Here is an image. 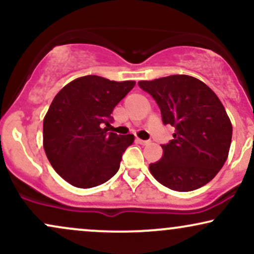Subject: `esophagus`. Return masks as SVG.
Listing matches in <instances>:
<instances>
[{
	"mask_svg": "<svg viewBox=\"0 0 254 254\" xmlns=\"http://www.w3.org/2000/svg\"><path fill=\"white\" fill-rule=\"evenodd\" d=\"M136 141L138 142L139 144H142V145H147V144H150V141H144V139H139V138H137Z\"/></svg>",
	"mask_w": 254,
	"mask_h": 254,
	"instance_id": "34e87169",
	"label": "esophagus"
}]
</instances>
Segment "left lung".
<instances>
[{
    "mask_svg": "<svg viewBox=\"0 0 254 254\" xmlns=\"http://www.w3.org/2000/svg\"><path fill=\"white\" fill-rule=\"evenodd\" d=\"M161 111L164 124L174 127L170 143L161 145L164 155L149 165L160 184L188 192L208 184L228 157L233 127L217 95L198 78L171 75L139 81Z\"/></svg>",
    "mask_w": 254,
    "mask_h": 254,
    "instance_id": "obj_1",
    "label": "left lung"
}]
</instances>
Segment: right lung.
Masks as SVG:
<instances>
[{
    "label": "right lung",
    "mask_w": 254,
    "mask_h": 254,
    "mask_svg": "<svg viewBox=\"0 0 254 254\" xmlns=\"http://www.w3.org/2000/svg\"><path fill=\"white\" fill-rule=\"evenodd\" d=\"M135 83L87 75L57 93L44 117L43 145L65 182L89 189L117 173L122 155L135 137L109 132L104 125L109 127L113 109Z\"/></svg>",
    "instance_id": "obj_1"
}]
</instances>
